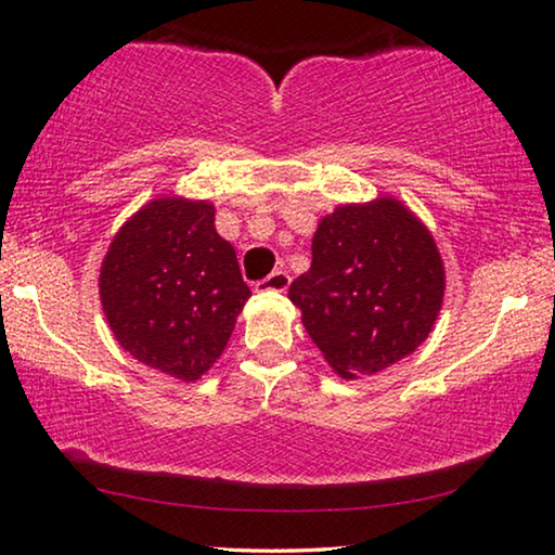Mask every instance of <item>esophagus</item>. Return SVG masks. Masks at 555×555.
I'll return each mask as SVG.
<instances>
[{
    "mask_svg": "<svg viewBox=\"0 0 555 555\" xmlns=\"http://www.w3.org/2000/svg\"><path fill=\"white\" fill-rule=\"evenodd\" d=\"M288 284H292V276L286 274V271H274V274H269L267 279H261L259 284H256V292H274V294H284Z\"/></svg>",
    "mask_w": 555,
    "mask_h": 555,
    "instance_id": "esophagus-1",
    "label": "esophagus"
}]
</instances>
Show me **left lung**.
<instances>
[{
	"mask_svg": "<svg viewBox=\"0 0 555 555\" xmlns=\"http://www.w3.org/2000/svg\"><path fill=\"white\" fill-rule=\"evenodd\" d=\"M444 267L427 225L392 196L319 221L311 267L288 286L309 337L345 379L387 370L430 337Z\"/></svg>",
	"mask_w": 555,
	"mask_h": 555,
	"instance_id": "1",
	"label": "left lung"
}]
</instances>
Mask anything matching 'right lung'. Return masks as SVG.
Wrapping results in <instances>:
<instances>
[{"label": "right lung", "instance_id": "right-lung-1", "mask_svg": "<svg viewBox=\"0 0 555 555\" xmlns=\"http://www.w3.org/2000/svg\"><path fill=\"white\" fill-rule=\"evenodd\" d=\"M216 208L153 198L122 223L100 267V301L118 345L183 382L201 379L229 345L251 296Z\"/></svg>", "mask_w": 555, "mask_h": 555}]
</instances>
